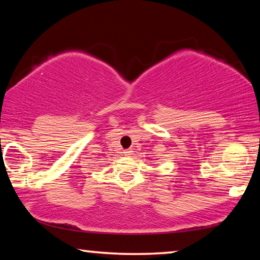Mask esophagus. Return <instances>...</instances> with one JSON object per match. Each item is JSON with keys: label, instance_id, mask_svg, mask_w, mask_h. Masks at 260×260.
Returning a JSON list of instances; mask_svg holds the SVG:
<instances>
[{"label": "esophagus", "instance_id": "34e87169", "mask_svg": "<svg viewBox=\"0 0 260 260\" xmlns=\"http://www.w3.org/2000/svg\"><path fill=\"white\" fill-rule=\"evenodd\" d=\"M124 155H126V156L132 155V150H131V149H126V150H124Z\"/></svg>", "mask_w": 260, "mask_h": 260}]
</instances>
